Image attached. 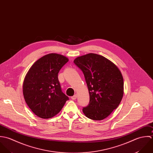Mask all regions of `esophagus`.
Masks as SVG:
<instances>
[{
	"mask_svg": "<svg viewBox=\"0 0 153 153\" xmlns=\"http://www.w3.org/2000/svg\"><path fill=\"white\" fill-rule=\"evenodd\" d=\"M77 95L76 94H74V96H73L71 97V99H72L73 100H76V99H77Z\"/></svg>",
	"mask_w": 153,
	"mask_h": 153,
	"instance_id": "34e87169",
	"label": "esophagus"
}]
</instances>
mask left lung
<instances>
[{
	"mask_svg": "<svg viewBox=\"0 0 153 153\" xmlns=\"http://www.w3.org/2000/svg\"><path fill=\"white\" fill-rule=\"evenodd\" d=\"M74 62L84 74L90 96L83 114L93 120H103L121 102L123 79L121 71L112 61L93 53L78 57Z\"/></svg>",
	"mask_w": 153,
	"mask_h": 153,
	"instance_id": "left-lung-1",
	"label": "left lung"
}]
</instances>
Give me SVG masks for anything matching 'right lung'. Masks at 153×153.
Here are the masks:
<instances>
[{"instance_id": "obj_1", "label": "right lung", "mask_w": 153, "mask_h": 153, "mask_svg": "<svg viewBox=\"0 0 153 153\" xmlns=\"http://www.w3.org/2000/svg\"><path fill=\"white\" fill-rule=\"evenodd\" d=\"M68 61L62 55L47 54L31 66L24 79L23 94L31 111L37 117L48 119L59 114L68 100L61 91L58 73Z\"/></svg>"}]
</instances>
